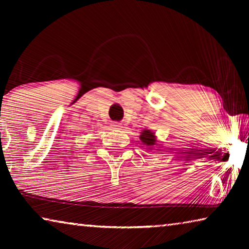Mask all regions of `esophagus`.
Here are the masks:
<instances>
[{
  "instance_id": "esophagus-1",
  "label": "esophagus",
  "mask_w": 249,
  "mask_h": 249,
  "mask_svg": "<svg viewBox=\"0 0 249 249\" xmlns=\"http://www.w3.org/2000/svg\"><path fill=\"white\" fill-rule=\"evenodd\" d=\"M112 127H113V128H121L122 126H121V124H119V123H113V124H112Z\"/></svg>"
}]
</instances>
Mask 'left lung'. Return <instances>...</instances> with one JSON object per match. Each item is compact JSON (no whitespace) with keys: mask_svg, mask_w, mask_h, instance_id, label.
<instances>
[{"mask_svg":"<svg viewBox=\"0 0 249 249\" xmlns=\"http://www.w3.org/2000/svg\"><path fill=\"white\" fill-rule=\"evenodd\" d=\"M140 140L142 144L146 147L147 150H161V149H154V148H161L162 144L159 141H157V136H156L155 132L150 129H142L140 135Z\"/></svg>","mask_w":249,"mask_h":249,"instance_id":"left-lung-1","label":"left lung"}]
</instances>
